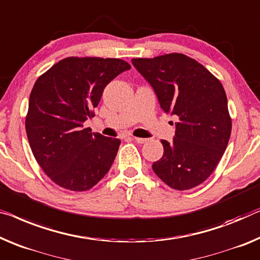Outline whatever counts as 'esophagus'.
Wrapping results in <instances>:
<instances>
[{
	"label": "esophagus",
	"instance_id": "34e87169",
	"mask_svg": "<svg viewBox=\"0 0 260 260\" xmlns=\"http://www.w3.org/2000/svg\"><path fill=\"white\" fill-rule=\"evenodd\" d=\"M132 139H133V140H134L135 142H138V143H145V142H147V139L137 138V137H133V138H132Z\"/></svg>",
	"mask_w": 260,
	"mask_h": 260
}]
</instances>
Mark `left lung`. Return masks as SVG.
Wrapping results in <instances>:
<instances>
[{"mask_svg": "<svg viewBox=\"0 0 260 260\" xmlns=\"http://www.w3.org/2000/svg\"><path fill=\"white\" fill-rule=\"evenodd\" d=\"M132 64L156 93L166 113L179 117L172 142L154 173L176 190L195 188L211 175L225 152L231 118L220 81L202 64L182 53L133 58Z\"/></svg>", "mask_w": 260, "mask_h": 260, "instance_id": "8db88e82", "label": "left lung"}]
</instances>
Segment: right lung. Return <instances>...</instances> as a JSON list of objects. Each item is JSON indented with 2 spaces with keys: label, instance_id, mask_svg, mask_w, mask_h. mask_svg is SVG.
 Listing matches in <instances>:
<instances>
[{
  "label": "right lung",
  "instance_id": "1",
  "mask_svg": "<svg viewBox=\"0 0 260 260\" xmlns=\"http://www.w3.org/2000/svg\"><path fill=\"white\" fill-rule=\"evenodd\" d=\"M129 69L118 58L68 57L38 77L25 131L38 165L59 187L88 190L110 170L120 140L91 133L84 122L94 117L106 85Z\"/></svg>",
  "mask_w": 260,
  "mask_h": 260
}]
</instances>
